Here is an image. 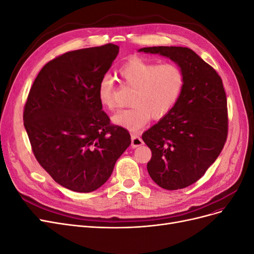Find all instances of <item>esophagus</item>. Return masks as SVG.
Listing matches in <instances>:
<instances>
[{"label": "esophagus", "mask_w": 254, "mask_h": 254, "mask_svg": "<svg viewBox=\"0 0 254 254\" xmlns=\"http://www.w3.org/2000/svg\"><path fill=\"white\" fill-rule=\"evenodd\" d=\"M143 144H144V142L141 139V136H139L137 134H132L131 135V146H132V148L139 147V146H142Z\"/></svg>", "instance_id": "esophagus-1"}]
</instances>
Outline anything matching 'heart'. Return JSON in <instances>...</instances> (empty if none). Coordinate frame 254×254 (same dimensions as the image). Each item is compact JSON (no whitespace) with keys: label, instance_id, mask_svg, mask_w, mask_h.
Instances as JSON below:
<instances>
[{"label":"heart","instance_id":"obj_1","mask_svg":"<svg viewBox=\"0 0 254 254\" xmlns=\"http://www.w3.org/2000/svg\"><path fill=\"white\" fill-rule=\"evenodd\" d=\"M121 82L132 88L130 109L112 118L115 125L130 130H139L153 120H161L170 113L182 93L184 75L172 63L157 64L140 57H132L118 71ZM98 101L104 108H115V91L109 77H104L97 86Z\"/></svg>","mask_w":254,"mask_h":254}]
</instances>
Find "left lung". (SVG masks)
Listing matches in <instances>:
<instances>
[{
	"label": "left lung",
	"mask_w": 254,
	"mask_h": 254,
	"mask_svg": "<svg viewBox=\"0 0 254 254\" xmlns=\"http://www.w3.org/2000/svg\"><path fill=\"white\" fill-rule=\"evenodd\" d=\"M180 66L182 93L174 109L142 135L151 149L147 171L165 190H180L204 175L228 136L227 96L220 76L197 54L182 47L143 48Z\"/></svg>",
	"instance_id": "obj_1"
}]
</instances>
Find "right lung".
<instances>
[{
	"label": "right lung",
	"instance_id": "right-lung-1",
	"mask_svg": "<svg viewBox=\"0 0 254 254\" xmlns=\"http://www.w3.org/2000/svg\"><path fill=\"white\" fill-rule=\"evenodd\" d=\"M119 50L108 43L54 58L38 74L24 106L37 161L58 184L78 193L101 188L131 143L125 128L111 124L97 97Z\"/></svg>",
	"mask_w": 254,
	"mask_h": 254
}]
</instances>
